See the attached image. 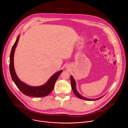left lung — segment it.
Instances as JSON below:
<instances>
[{
	"label": "left lung",
	"instance_id": "8db88e82",
	"mask_svg": "<svg viewBox=\"0 0 128 128\" xmlns=\"http://www.w3.org/2000/svg\"><path fill=\"white\" fill-rule=\"evenodd\" d=\"M70 81H71V85H72V90L74 92V94H75V96L78 97V98H80V99H82V100H99L100 99V98H103V96L100 97V98H93V99H90V98H84V96H81L80 94L78 92V91H77V89H76V82L75 79H74L73 77L71 75L70 76Z\"/></svg>",
	"mask_w": 128,
	"mask_h": 128
}]
</instances>
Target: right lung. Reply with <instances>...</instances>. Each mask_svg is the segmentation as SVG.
Instances as JSON below:
<instances>
[{"mask_svg":"<svg viewBox=\"0 0 128 128\" xmlns=\"http://www.w3.org/2000/svg\"><path fill=\"white\" fill-rule=\"evenodd\" d=\"M19 37L20 35L18 36L15 43L12 46L10 56L9 70L10 75L13 81L19 89V90L26 96L36 98L44 97L48 96L53 89L56 82L63 70H60L54 74L50 77L48 82L41 86H31L21 82L18 79L16 74L14 68V62H13L14 53L19 39Z\"/></svg>","mask_w":128,"mask_h":128,"instance_id":"1","label":"right lung"}]
</instances>
